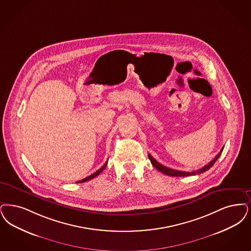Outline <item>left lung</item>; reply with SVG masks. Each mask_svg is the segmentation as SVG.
I'll use <instances>...</instances> for the list:
<instances>
[{"label":"left lung","mask_w":251,"mask_h":251,"mask_svg":"<svg viewBox=\"0 0 251 251\" xmlns=\"http://www.w3.org/2000/svg\"><path fill=\"white\" fill-rule=\"evenodd\" d=\"M223 149H224V147L221 149V152L214 158V160H212L208 164L204 165L202 168H201L199 170L193 171V172H182V171L174 170V169H171V168H168V167H166V166H163L160 162H158V161H156V160L151 156V154H149V158H150V160H151L152 165H153L157 170L160 171V172H161V173L164 174V175H167V176H190L199 175L201 173H203V172H205V171L209 170L211 167L214 165V163L218 161V159L220 158V156L221 155V152L223 151Z\"/></svg>","instance_id":"left-lung-1"}]
</instances>
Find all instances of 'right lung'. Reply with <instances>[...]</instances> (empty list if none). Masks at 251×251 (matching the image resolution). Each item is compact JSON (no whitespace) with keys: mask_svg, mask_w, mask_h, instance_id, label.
<instances>
[{"mask_svg":"<svg viewBox=\"0 0 251 251\" xmlns=\"http://www.w3.org/2000/svg\"><path fill=\"white\" fill-rule=\"evenodd\" d=\"M107 161L100 167V169L99 170L96 171L95 173H93L92 175H90V176H87L86 178H84V179H82V180L77 181V183H83V182H86V181H89L90 180V179H92V178H94L95 176H99L100 175V173L102 172V171L104 170L105 169V167H106V165H107Z\"/></svg>","mask_w":251,"mask_h":251,"instance_id":"right-lung-1","label":"right lung"}]
</instances>
